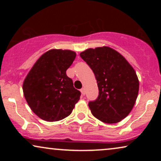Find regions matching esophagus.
Returning <instances> with one entry per match:
<instances>
[{
  "mask_svg": "<svg viewBox=\"0 0 161 161\" xmlns=\"http://www.w3.org/2000/svg\"><path fill=\"white\" fill-rule=\"evenodd\" d=\"M80 92H81V94H82V95H84V94H85V90H84V89H80Z\"/></svg>",
  "mask_w": 161,
  "mask_h": 161,
  "instance_id": "34e87169",
  "label": "esophagus"
}]
</instances>
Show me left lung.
<instances>
[{"label": "left lung", "instance_id": "8db88e82", "mask_svg": "<svg viewBox=\"0 0 161 161\" xmlns=\"http://www.w3.org/2000/svg\"><path fill=\"white\" fill-rule=\"evenodd\" d=\"M80 56L97 82L98 97L89 103L92 114L103 122H119L130 113L138 97L139 81L133 67L122 55L107 46L89 48Z\"/></svg>", "mask_w": 161, "mask_h": 161}]
</instances>
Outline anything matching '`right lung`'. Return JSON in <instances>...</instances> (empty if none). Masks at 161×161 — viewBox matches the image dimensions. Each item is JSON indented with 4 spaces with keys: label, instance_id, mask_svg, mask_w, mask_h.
Wrapping results in <instances>:
<instances>
[{
    "label": "right lung",
    "instance_id": "1",
    "mask_svg": "<svg viewBox=\"0 0 161 161\" xmlns=\"http://www.w3.org/2000/svg\"><path fill=\"white\" fill-rule=\"evenodd\" d=\"M75 57V52L69 50H50L39 57L25 77L24 97L32 111L42 119H63L80 100V91L75 89L66 73Z\"/></svg>",
    "mask_w": 161,
    "mask_h": 161
}]
</instances>
